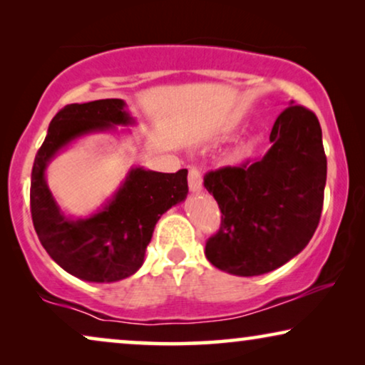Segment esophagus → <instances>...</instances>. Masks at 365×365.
I'll use <instances>...</instances> for the list:
<instances>
[{
  "mask_svg": "<svg viewBox=\"0 0 365 365\" xmlns=\"http://www.w3.org/2000/svg\"><path fill=\"white\" fill-rule=\"evenodd\" d=\"M189 189L192 192H199L202 189V178H201V171L197 168H191L189 169Z\"/></svg>",
  "mask_w": 365,
  "mask_h": 365,
  "instance_id": "1",
  "label": "esophagus"
}]
</instances>
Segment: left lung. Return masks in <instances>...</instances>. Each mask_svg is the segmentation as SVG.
Segmentation results:
<instances>
[{
	"mask_svg": "<svg viewBox=\"0 0 365 365\" xmlns=\"http://www.w3.org/2000/svg\"><path fill=\"white\" fill-rule=\"evenodd\" d=\"M262 159L204 176L222 212L207 239V261L234 276L251 277L284 266L307 246L322 212L327 159L312 111L284 109Z\"/></svg>",
	"mask_w": 365,
	"mask_h": 365,
	"instance_id": "8db88e82",
	"label": "left lung"
}]
</instances>
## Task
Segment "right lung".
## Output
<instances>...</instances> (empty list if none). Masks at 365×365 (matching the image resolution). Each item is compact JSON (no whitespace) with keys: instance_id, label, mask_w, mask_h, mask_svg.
<instances>
[{"instance_id":"add662e5","label":"right lung","mask_w":365,"mask_h":365,"mask_svg":"<svg viewBox=\"0 0 365 365\" xmlns=\"http://www.w3.org/2000/svg\"><path fill=\"white\" fill-rule=\"evenodd\" d=\"M136 124L123 99L68 104L49 123L31 173V217L43 247L71 276L88 282H116L144 262L159 217L187 196V169L156 173L129 169L106 204L88 217H69L54 201L46 168L76 139Z\"/></svg>"}]
</instances>
